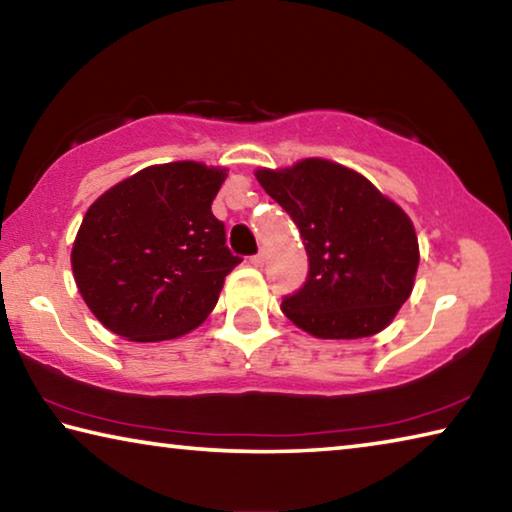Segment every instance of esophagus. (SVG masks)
<instances>
[{"instance_id": "obj_1", "label": "esophagus", "mask_w": 512, "mask_h": 512, "mask_svg": "<svg viewBox=\"0 0 512 512\" xmlns=\"http://www.w3.org/2000/svg\"><path fill=\"white\" fill-rule=\"evenodd\" d=\"M264 262H266V253H264V250H262V253H257V255H253V257H250V264H253V266H264Z\"/></svg>"}]
</instances>
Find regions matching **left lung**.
Here are the masks:
<instances>
[{
    "mask_svg": "<svg viewBox=\"0 0 512 512\" xmlns=\"http://www.w3.org/2000/svg\"><path fill=\"white\" fill-rule=\"evenodd\" d=\"M255 176L298 225L309 257L307 282L282 300L284 316L318 339L381 332L409 300L420 262L402 207L361 173L320 158Z\"/></svg>",
    "mask_w": 512,
    "mask_h": 512,
    "instance_id": "left-lung-1",
    "label": "left lung"
}]
</instances>
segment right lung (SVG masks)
<instances>
[{"label": "right lung", "instance_id": "add662e5", "mask_svg": "<svg viewBox=\"0 0 512 512\" xmlns=\"http://www.w3.org/2000/svg\"><path fill=\"white\" fill-rule=\"evenodd\" d=\"M225 169L155 164L110 187L85 212L72 271L85 305L110 332L155 343L210 316L241 259L212 214Z\"/></svg>", "mask_w": 512, "mask_h": 512}]
</instances>
